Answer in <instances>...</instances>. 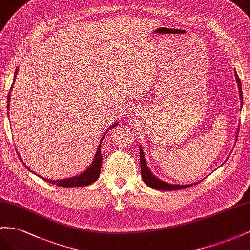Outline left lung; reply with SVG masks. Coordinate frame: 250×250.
<instances>
[{
	"mask_svg": "<svg viewBox=\"0 0 250 250\" xmlns=\"http://www.w3.org/2000/svg\"><path fill=\"white\" fill-rule=\"evenodd\" d=\"M234 75H236V80L238 83V87H239V92H240V98H241V106L243 105V93H242V84L241 81L237 74V72H234ZM239 132V131H238ZM140 167H141V177L144 179V182L148 185L149 188H152L154 189H159V190H174V189H182V188H187L191 187L190 184L188 185H175V184H170L167 183L165 181H161L158 178H156L152 173L151 170L148 169L146 162L145 159V155L144 151L140 146ZM197 184V183H196Z\"/></svg>",
	"mask_w": 250,
	"mask_h": 250,
	"instance_id": "left-lung-1",
	"label": "left lung"
}]
</instances>
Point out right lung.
Returning <instances> with one entry per match:
<instances>
[{
    "mask_svg": "<svg viewBox=\"0 0 250 250\" xmlns=\"http://www.w3.org/2000/svg\"><path fill=\"white\" fill-rule=\"evenodd\" d=\"M18 70L19 68L16 69V73H14V80H16V76L18 74ZM13 80V82H14ZM12 89V85L10 90ZM7 103H8V104H7V110H9V103H10V91L8 93V97H7ZM116 125H112L111 127H114L116 126ZM110 127V129H111ZM109 130V129H108ZM105 135V134H104ZM104 135L103 136L102 140L104 139ZM102 140H101V144H99V146L97 148V152L95 154V157L93 159V162L91 163V166L84 170V172L81 175L78 176H75V177H72V178H68V179H62V180H51V179H46V178H42L45 181L47 182H50L52 184H56L59 185V187H62V188H75V187H87V185L93 183L97 180V178L99 177V174H101V167H102V160H103V156L101 155V145H102ZM18 153V152H17ZM19 157L20 154L18 153ZM21 159V158H20ZM22 160V159H21ZM26 167V166H25ZM27 169H29V167H27ZM31 172V170H30Z\"/></svg>",
    "mask_w": 250,
    "mask_h": 250,
    "instance_id": "right-lung-1",
    "label": "right lung"
}]
</instances>
